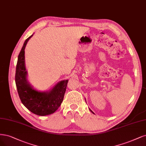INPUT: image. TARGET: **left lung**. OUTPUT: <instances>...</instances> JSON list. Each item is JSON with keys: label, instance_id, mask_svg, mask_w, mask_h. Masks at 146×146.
I'll return each instance as SVG.
<instances>
[{"label": "left lung", "instance_id": "left-lung-1", "mask_svg": "<svg viewBox=\"0 0 146 146\" xmlns=\"http://www.w3.org/2000/svg\"><path fill=\"white\" fill-rule=\"evenodd\" d=\"M89 110H90V112H92V113H94V112H92V110H90V109H89Z\"/></svg>", "mask_w": 146, "mask_h": 146}]
</instances>
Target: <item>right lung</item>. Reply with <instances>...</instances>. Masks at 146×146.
Returning a JSON list of instances; mask_svg holds the SVG:
<instances>
[{"instance_id":"right-lung-1","label":"right lung","mask_w":146,"mask_h":146,"mask_svg":"<svg viewBox=\"0 0 146 146\" xmlns=\"http://www.w3.org/2000/svg\"><path fill=\"white\" fill-rule=\"evenodd\" d=\"M33 34L25 41L19 54L15 82L22 104L33 113L45 116L54 113L60 106L66 92L68 80L59 82L49 91H39L30 84L25 68V49Z\"/></svg>"}]
</instances>
